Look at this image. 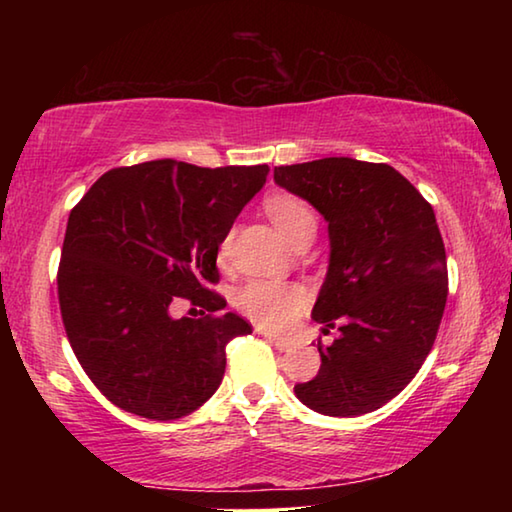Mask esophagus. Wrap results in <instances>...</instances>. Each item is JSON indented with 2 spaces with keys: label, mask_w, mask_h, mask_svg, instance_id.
Listing matches in <instances>:
<instances>
[{
  "label": "esophagus",
  "mask_w": 512,
  "mask_h": 512,
  "mask_svg": "<svg viewBox=\"0 0 512 512\" xmlns=\"http://www.w3.org/2000/svg\"><path fill=\"white\" fill-rule=\"evenodd\" d=\"M264 339L268 341V343H273L277 350H282V352H287V350H291V341H287V339H280V336H273V334H264Z\"/></svg>",
  "instance_id": "1"
}]
</instances>
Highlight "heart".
<instances>
[{
  "label": "heart",
  "instance_id": "heart-1",
  "mask_svg": "<svg viewBox=\"0 0 512 512\" xmlns=\"http://www.w3.org/2000/svg\"><path fill=\"white\" fill-rule=\"evenodd\" d=\"M264 212L293 248H305L316 235V214L305 198L296 194L277 192L266 196ZM230 241L232 235L221 241V262L230 255ZM235 302L241 314L248 316L255 325L268 329V332H284L307 309V291L300 284L291 282L253 280L237 291Z\"/></svg>",
  "mask_w": 512,
  "mask_h": 512
}]
</instances>
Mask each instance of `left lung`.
Masks as SVG:
<instances>
[{
  "mask_svg": "<svg viewBox=\"0 0 512 512\" xmlns=\"http://www.w3.org/2000/svg\"><path fill=\"white\" fill-rule=\"evenodd\" d=\"M275 183L327 219L329 271L311 311L339 327L320 370L296 384L323 415L377 411L418 375L447 302V255L433 207L384 162L323 158L275 167Z\"/></svg>",
  "mask_w": 512,
  "mask_h": 512,
  "instance_id": "1",
  "label": "left lung"
}]
</instances>
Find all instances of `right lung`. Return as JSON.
Listing matches in <instances>:
<instances>
[{
    "instance_id": "obj_1",
    "label": "right lung",
    "mask_w": 512,
    "mask_h": 512,
    "mask_svg": "<svg viewBox=\"0 0 512 512\" xmlns=\"http://www.w3.org/2000/svg\"><path fill=\"white\" fill-rule=\"evenodd\" d=\"M268 164L117 167L69 212L58 302L69 345L108 400L149 420L196 411L219 388L225 345L253 332L225 307L216 255ZM178 297L201 319H171Z\"/></svg>"
}]
</instances>
